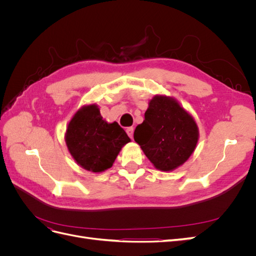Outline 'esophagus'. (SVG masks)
I'll return each instance as SVG.
<instances>
[{"label": "esophagus", "instance_id": "obj_1", "mask_svg": "<svg viewBox=\"0 0 256 256\" xmlns=\"http://www.w3.org/2000/svg\"><path fill=\"white\" fill-rule=\"evenodd\" d=\"M127 134L131 138H134V127H129V128H127Z\"/></svg>", "mask_w": 256, "mask_h": 256}]
</instances>
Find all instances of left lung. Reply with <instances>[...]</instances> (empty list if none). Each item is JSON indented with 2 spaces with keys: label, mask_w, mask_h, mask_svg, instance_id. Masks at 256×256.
Wrapping results in <instances>:
<instances>
[{
  "label": "left lung",
  "mask_w": 256,
  "mask_h": 256,
  "mask_svg": "<svg viewBox=\"0 0 256 256\" xmlns=\"http://www.w3.org/2000/svg\"><path fill=\"white\" fill-rule=\"evenodd\" d=\"M198 136L194 118L166 95H154L150 100L145 120L134 134L145 156L162 172L182 166L194 152Z\"/></svg>",
  "instance_id": "8db88e82"
}]
</instances>
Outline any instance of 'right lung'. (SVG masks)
<instances>
[{
	"label": "right lung",
	"instance_id": "obj_1",
	"mask_svg": "<svg viewBox=\"0 0 256 256\" xmlns=\"http://www.w3.org/2000/svg\"><path fill=\"white\" fill-rule=\"evenodd\" d=\"M65 143L72 157L92 173L110 168L131 140L118 122H108L96 104L81 106L68 122Z\"/></svg>",
	"mask_w": 256,
	"mask_h": 256
}]
</instances>
